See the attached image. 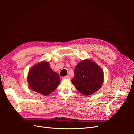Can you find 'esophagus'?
Returning a JSON list of instances; mask_svg holds the SVG:
<instances>
[{"mask_svg":"<svg viewBox=\"0 0 134 134\" xmlns=\"http://www.w3.org/2000/svg\"><path fill=\"white\" fill-rule=\"evenodd\" d=\"M64 79H70V76L69 75H67V76H65L63 77Z\"/></svg>","mask_w":134,"mask_h":134,"instance_id":"1","label":"esophagus"}]
</instances>
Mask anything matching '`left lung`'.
<instances>
[{"mask_svg":"<svg viewBox=\"0 0 134 134\" xmlns=\"http://www.w3.org/2000/svg\"><path fill=\"white\" fill-rule=\"evenodd\" d=\"M75 76L71 82L79 92L90 96L102 87L103 71L98 64L91 59L80 61L74 69Z\"/></svg>","mask_w":134,"mask_h":134,"instance_id":"8db88e82","label":"left lung"}]
</instances>
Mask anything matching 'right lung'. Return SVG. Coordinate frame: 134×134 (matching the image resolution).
Wrapping results in <instances>:
<instances>
[{
	"instance_id": "add662e5",
	"label": "right lung",
	"mask_w": 134,
	"mask_h": 134,
	"mask_svg": "<svg viewBox=\"0 0 134 134\" xmlns=\"http://www.w3.org/2000/svg\"><path fill=\"white\" fill-rule=\"evenodd\" d=\"M27 82L32 91L46 96L56 90L60 79L57 72L52 70L48 62L42 61L30 69Z\"/></svg>"
}]
</instances>
